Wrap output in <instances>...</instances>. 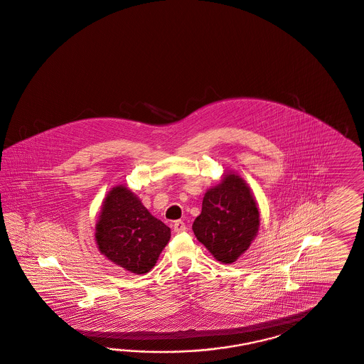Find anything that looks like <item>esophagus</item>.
Wrapping results in <instances>:
<instances>
[{"instance_id":"34e87169","label":"esophagus","mask_w":364,"mask_h":364,"mask_svg":"<svg viewBox=\"0 0 364 364\" xmlns=\"http://www.w3.org/2000/svg\"><path fill=\"white\" fill-rule=\"evenodd\" d=\"M173 229H175L176 233H181V232H184V230L187 229V226H186V224H184L181 220H178V221H175Z\"/></svg>"}]
</instances>
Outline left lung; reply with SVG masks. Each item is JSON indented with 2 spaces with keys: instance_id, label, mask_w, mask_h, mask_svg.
<instances>
[{
  "instance_id": "1",
  "label": "left lung",
  "mask_w": 364,
  "mask_h": 364,
  "mask_svg": "<svg viewBox=\"0 0 364 364\" xmlns=\"http://www.w3.org/2000/svg\"><path fill=\"white\" fill-rule=\"evenodd\" d=\"M258 226L259 212L250 188L238 175L226 173L208 189L192 229L217 261L232 264L249 249Z\"/></svg>"
}]
</instances>
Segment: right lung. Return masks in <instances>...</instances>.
Wrapping results in <instances>:
<instances>
[{
    "label": "right lung",
    "instance_id": "right-lung-1",
    "mask_svg": "<svg viewBox=\"0 0 364 364\" xmlns=\"http://www.w3.org/2000/svg\"><path fill=\"white\" fill-rule=\"evenodd\" d=\"M171 238V229L148 212L126 186L114 187L103 201L95 241L102 255L134 274H146Z\"/></svg>",
    "mask_w": 364,
    "mask_h": 364
}]
</instances>
